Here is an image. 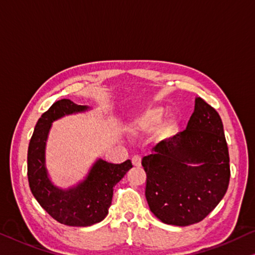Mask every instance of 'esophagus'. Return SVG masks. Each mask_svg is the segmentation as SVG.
<instances>
[{
	"label": "esophagus",
	"instance_id": "34e87169",
	"mask_svg": "<svg viewBox=\"0 0 255 255\" xmlns=\"http://www.w3.org/2000/svg\"><path fill=\"white\" fill-rule=\"evenodd\" d=\"M132 164L135 167H140L141 166V157L139 155H134L132 157Z\"/></svg>",
	"mask_w": 255,
	"mask_h": 255
}]
</instances>
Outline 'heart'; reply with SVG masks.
<instances>
[{
  "instance_id": "heart-1",
  "label": "heart",
  "mask_w": 255,
  "mask_h": 255,
  "mask_svg": "<svg viewBox=\"0 0 255 255\" xmlns=\"http://www.w3.org/2000/svg\"><path fill=\"white\" fill-rule=\"evenodd\" d=\"M163 109L160 107H155L147 109L141 113V114L136 115L128 122V131L133 135H143L148 134L154 131V128L157 127L158 123L163 119ZM175 125H177V120L174 117L166 120L165 122L160 124L158 134L159 135H166L173 130Z\"/></svg>"
}]
</instances>
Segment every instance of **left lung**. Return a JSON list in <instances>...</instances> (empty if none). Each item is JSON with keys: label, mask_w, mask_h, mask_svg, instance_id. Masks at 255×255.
<instances>
[{"label": "left lung", "mask_w": 255, "mask_h": 255, "mask_svg": "<svg viewBox=\"0 0 255 255\" xmlns=\"http://www.w3.org/2000/svg\"><path fill=\"white\" fill-rule=\"evenodd\" d=\"M146 199L160 221L185 227L202 221L220 203L230 179L220 115L202 98L185 131L160 141L142 158Z\"/></svg>", "instance_id": "1"}]
</instances>
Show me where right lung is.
Wrapping results in <instances>:
<instances>
[{
  "label": "right lung",
  "instance_id": "1",
  "mask_svg": "<svg viewBox=\"0 0 255 255\" xmlns=\"http://www.w3.org/2000/svg\"><path fill=\"white\" fill-rule=\"evenodd\" d=\"M88 106L69 99L54 103L35 125L27 154V175L32 194L54 220L66 226L88 227L103 221L112 204L113 190L132 167L130 159L121 164L98 158L84 180L62 189L51 181L45 166L46 140L54 121L89 111Z\"/></svg>",
  "mask_w": 255,
  "mask_h": 255
}]
</instances>
